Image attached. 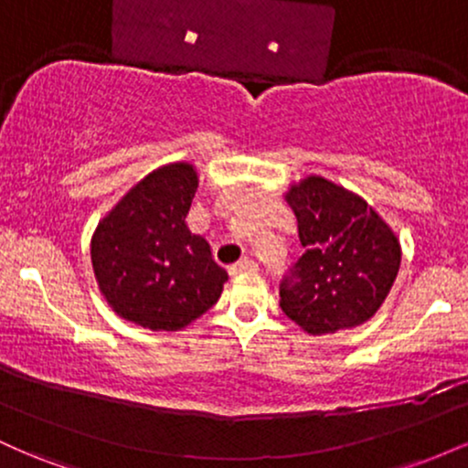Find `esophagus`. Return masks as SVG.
I'll list each match as a JSON object with an SVG mask.
<instances>
[{
    "instance_id": "1",
    "label": "esophagus",
    "mask_w": 468,
    "mask_h": 468,
    "mask_svg": "<svg viewBox=\"0 0 468 468\" xmlns=\"http://www.w3.org/2000/svg\"><path fill=\"white\" fill-rule=\"evenodd\" d=\"M257 268H260V264H257L255 260H249V257H246V260H239L238 264H233V268H230V271H233L235 275H238V272H255Z\"/></svg>"
}]
</instances>
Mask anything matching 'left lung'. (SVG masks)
<instances>
[{"label": "left lung", "instance_id": "8db88e82", "mask_svg": "<svg viewBox=\"0 0 468 468\" xmlns=\"http://www.w3.org/2000/svg\"><path fill=\"white\" fill-rule=\"evenodd\" d=\"M286 200L305 252L279 283L283 314L308 335L372 319L400 268L394 230L363 197L319 176L290 186Z\"/></svg>", "mask_w": 468, "mask_h": 468}]
</instances>
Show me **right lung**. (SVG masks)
I'll return each instance as SVG.
<instances>
[{
  "mask_svg": "<svg viewBox=\"0 0 468 468\" xmlns=\"http://www.w3.org/2000/svg\"><path fill=\"white\" fill-rule=\"evenodd\" d=\"M196 191L191 165L160 166L96 227V282L122 319L149 330H180L222 294L227 271L185 222Z\"/></svg>",
  "mask_w": 468,
  "mask_h": 468,
  "instance_id": "add662e5",
  "label": "right lung"
}]
</instances>
